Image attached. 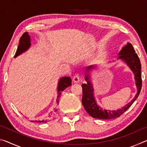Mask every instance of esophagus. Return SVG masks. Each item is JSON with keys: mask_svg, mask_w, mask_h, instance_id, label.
<instances>
[{"mask_svg": "<svg viewBox=\"0 0 147 147\" xmlns=\"http://www.w3.org/2000/svg\"><path fill=\"white\" fill-rule=\"evenodd\" d=\"M80 81V76L78 75V74H76V75L74 76L73 78V82L74 83H78Z\"/></svg>", "mask_w": 147, "mask_h": 147, "instance_id": "obj_1", "label": "esophagus"}]
</instances>
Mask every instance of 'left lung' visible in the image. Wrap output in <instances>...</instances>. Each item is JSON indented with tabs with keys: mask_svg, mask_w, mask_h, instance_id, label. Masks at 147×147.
Here are the masks:
<instances>
[{
	"mask_svg": "<svg viewBox=\"0 0 147 147\" xmlns=\"http://www.w3.org/2000/svg\"><path fill=\"white\" fill-rule=\"evenodd\" d=\"M119 59L123 60L127 64V65L132 71L135 76L136 84L138 88V93H136L135 97L128 104L123 106L121 109H119L117 110L109 111L106 109H103L100 106L97 105L94 99L93 95V88L92 84L90 82L89 78V74H86L85 75V80L87 82L86 84H83L82 85V102L84 108L89 115L92 117L100 119H112L117 118L120 117L122 114L127 110L130 108L131 104L134 103L137 98L138 97L139 93H140L141 86H142V80H141V65L140 60L136 53L135 50L134 49L133 46L130 43H128L125 46L123 47L121 51L119 53ZM94 65H90L86 68V71L93 69Z\"/></svg>",
	"mask_w": 147,
	"mask_h": 147,
	"instance_id": "left-lung-1",
	"label": "left lung"
}]
</instances>
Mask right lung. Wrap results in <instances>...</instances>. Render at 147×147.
<instances>
[{"label": "right lung", "mask_w": 147, "mask_h": 147, "mask_svg": "<svg viewBox=\"0 0 147 147\" xmlns=\"http://www.w3.org/2000/svg\"><path fill=\"white\" fill-rule=\"evenodd\" d=\"M31 44H30V36L28 35V32H24V33L23 34V36L21 37L19 40V44L18 46V48H17V50L16 51V55H15L14 58H16L17 56H19L21 54V53H23V52L26 51V50H28L30 47ZM71 79L70 77H63L59 79V82H58V99H57V102L58 103V99L60 97V95L61 94V92L64 91L67 87L71 86ZM35 122H38V123H43V122H45L46 123V121H36Z\"/></svg>", "instance_id": "right-lung-1"}]
</instances>
